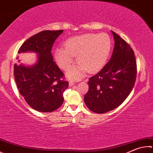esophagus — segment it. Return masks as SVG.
<instances>
[{
    "label": "esophagus",
    "instance_id": "34e87169",
    "mask_svg": "<svg viewBox=\"0 0 153 153\" xmlns=\"http://www.w3.org/2000/svg\"><path fill=\"white\" fill-rule=\"evenodd\" d=\"M74 84H75V82H74L73 80H70V81H69V86H73Z\"/></svg>",
    "mask_w": 153,
    "mask_h": 153
}]
</instances>
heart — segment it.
Listing matches in <instances>:
<instances>
[{
    "mask_svg": "<svg viewBox=\"0 0 153 153\" xmlns=\"http://www.w3.org/2000/svg\"><path fill=\"white\" fill-rule=\"evenodd\" d=\"M112 49V40L107 33H87L69 39L65 48L55 50V57L58 65L64 70L69 69L74 62V56L78 65L68 72L70 78L79 79L86 71L96 72L107 62Z\"/></svg>",
    "mask_w": 153,
    "mask_h": 153,
    "instance_id": "1",
    "label": "heart"
}]
</instances>
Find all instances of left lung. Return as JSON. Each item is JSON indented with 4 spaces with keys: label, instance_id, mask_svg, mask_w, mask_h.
<instances>
[{
    "label": "left lung",
    "instance_id": "8db88e82",
    "mask_svg": "<svg viewBox=\"0 0 153 153\" xmlns=\"http://www.w3.org/2000/svg\"><path fill=\"white\" fill-rule=\"evenodd\" d=\"M115 43L110 60L88 82L84 102L91 111L104 114L118 107L134 87L137 62L132 49L112 30Z\"/></svg>",
    "mask_w": 153,
    "mask_h": 153
}]
</instances>
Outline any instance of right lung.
<instances>
[{"label": "right lung", "mask_w": 153, "mask_h": 153, "mask_svg": "<svg viewBox=\"0 0 153 153\" xmlns=\"http://www.w3.org/2000/svg\"><path fill=\"white\" fill-rule=\"evenodd\" d=\"M63 30H43L23 43L18 53L32 51L37 53L35 65H14V76L21 95L33 109L51 112L63 102V94L68 82L62 79L63 72L53 62L51 49Z\"/></svg>", "instance_id": "1"}]
</instances>
